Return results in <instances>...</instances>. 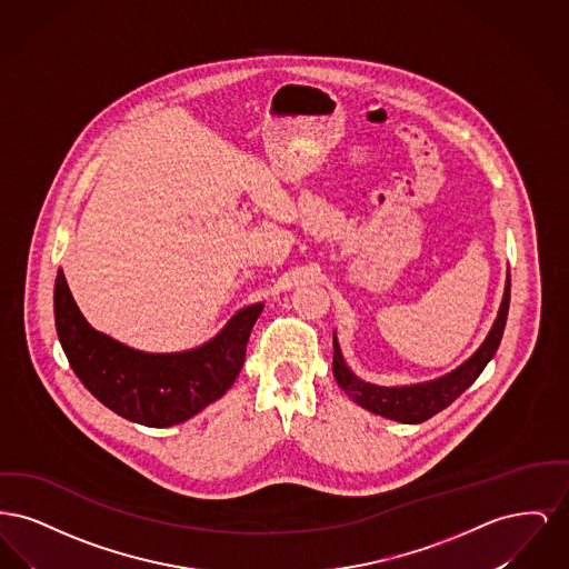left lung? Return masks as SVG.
I'll use <instances>...</instances> for the list:
<instances>
[{
    "mask_svg": "<svg viewBox=\"0 0 569 569\" xmlns=\"http://www.w3.org/2000/svg\"><path fill=\"white\" fill-rule=\"evenodd\" d=\"M508 309H510V272L506 277L503 298H501L497 318L488 330L487 339L462 365L441 378L418 381L409 386H378V383L365 381L348 367L339 348L337 332L332 335V348H335L332 373L337 383L343 388V392L356 406L365 407L371 413H378L388 420H397L403 425H420L433 418L435 413H439L441 409H446L455 399H459L460 395L485 371V367L492 360V356L501 343L503 328L508 320Z\"/></svg>",
    "mask_w": 569,
    "mask_h": 569,
    "instance_id": "left-lung-1",
    "label": "left lung"
}]
</instances>
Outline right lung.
I'll list each match as a JSON object with an SVG mask.
<instances>
[{
  "mask_svg": "<svg viewBox=\"0 0 569 569\" xmlns=\"http://www.w3.org/2000/svg\"><path fill=\"white\" fill-rule=\"evenodd\" d=\"M53 307L59 343L82 386L117 416L153 429L181 425L226 395L241 373L249 332L264 309L262 302L243 307L193 350L151 353L89 325L61 269Z\"/></svg>",
  "mask_w": 569,
  "mask_h": 569,
  "instance_id": "add662e5",
  "label": "right lung"
}]
</instances>
